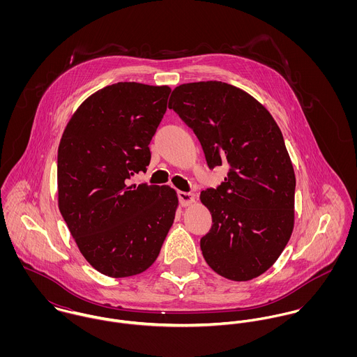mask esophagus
<instances>
[{"mask_svg": "<svg viewBox=\"0 0 357 357\" xmlns=\"http://www.w3.org/2000/svg\"><path fill=\"white\" fill-rule=\"evenodd\" d=\"M177 197H178V201H180L181 206H188V204H192L195 202V195L191 194V192L178 191Z\"/></svg>", "mask_w": 357, "mask_h": 357, "instance_id": "esophagus-1", "label": "esophagus"}]
</instances>
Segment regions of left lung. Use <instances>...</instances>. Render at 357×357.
Here are the masks:
<instances>
[{
  "label": "left lung",
  "instance_id": "8db88e82",
  "mask_svg": "<svg viewBox=\"0 0 357 357\" xmlns=\"http://www.w3.org/2000/svg\"><path fill=\"white\" fill-rule=\"evenodd\" d=\"M172 108L198 137L207 166L225 180L201 194L213 225L201 239L208 266L246 282L273 265L294 227L296 176L283 135L264 105L220 81L177 86Z\"/></svg>",
  "mask_w": 357,
  "mask_h": 357
}]
</instances>
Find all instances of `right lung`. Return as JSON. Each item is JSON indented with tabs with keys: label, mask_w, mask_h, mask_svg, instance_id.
<instances>
[{
	"label": "right lung",
	"mask_w": 357,
	"mask_h": 357,
	"mask_svg": "<svg viewBox=\"0 0 357 357\" xmlns=\"http://www.w3.org/2000/svg\"><path fill=\"white\" fill-rule=\"evenodd\" d=\"M169 95V86L137 82L105 86L79 105L60 140V213L86 261L111 278L151 266L174 220V190L129 185L150 165Z\"/></svg>",
	"instance_id": "right-lung-1"
}]
</instances>
